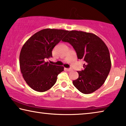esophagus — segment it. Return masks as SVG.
Listing matches in <instances>:
<instances>
[{"label": "esophagus", "mask_w": 126, "mask_h": 126, "mask_svg": "<svg viewBox=\"0 0 126 126\" xmlns=\"http://www.w3.org/2000/svg\"><path fill=\"white\" fill-rule=\"evenodd\" d=\"M65 69H66V71H72V69H71V68H65Z\"/></svg>", "instance_id": "34e87169"}]
</instances>
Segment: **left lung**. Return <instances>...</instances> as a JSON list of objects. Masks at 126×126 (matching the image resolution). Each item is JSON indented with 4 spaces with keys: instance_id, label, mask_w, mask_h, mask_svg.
Instances as JSON below:
<instances>
[{
    "instance_id": "8db88e82",
    "label": "left lung",
    "mask_w": 126,
    "mask_h": 126,
    "mask_svg": "<svg viewBox=\"0 0 126 126\" xmlns=\"http://www.w3.org/2000/svg\"><path fill=\"white\" fill-rule=\"evenodd\" d=\"M63 42L70 44L79 59H83L84 69L78 71L79 78L73 84L84 94L92 93L102 86L111 69L109 51L104 41L94 34L69 31Z\"/></svg>"
}]
</instances>
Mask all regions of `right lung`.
Instances as JSON below:
<instances>
[{"instance_id": "1", "label": "right lung", "mask_w": 126, "mask_h": 126, "mask_svg": "<svg viewBox=\"0 0 126 126\" xmlns=\"http://www.w3.org/2000/svg\"><path fill=\"white\" fill-rule=\"evenodd\" d=\"M68 32L62 29H45L28 39L20 54V67L24 79L32 89L39 92L50 89L57 80L58 74L64 70L45 62L52 57V50Z\"/></svg>"}]
</instances>
